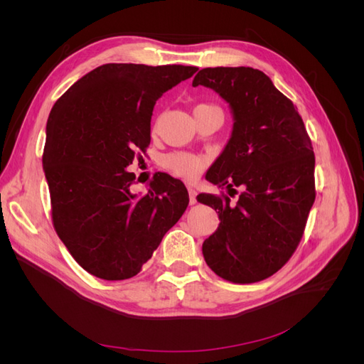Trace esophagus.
Here are the masks:
<instances>
[{"mask_svg": "<svg viewBox=\"0 0 364 364\" xmlns=\"http://www.w3.org/2000/svg\"><path fill=\"white\" fill-rule=\"evenodd\" d=\"M188 194H190V205H194L197 202V199H196V196H197L196 190L194 188H188Z\"/></svg>", "mask_w": 364, "mask_h": 364, "instance_id": "obj_1", "label": "esophagus"}]
</instances>
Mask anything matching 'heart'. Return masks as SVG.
I'll return each mask as SVG.
<instances>
[{
  "label": "heart",
  "instance_id": "heart-1",
  "mask_svg": "<svg viewBox=\"0 0 364 364\" xmlns=\"http://www.w3.org/2000/svg\"><path fill=\"white\" fill-rule=\"evenodd\" d=\"M202 107H214V106L199 105L196 109H202ZM164 165L174 174L181 176V178L194 179L205 167V159L202 156L190 155V153L176 151V153H170V155L164 158Z\"/></svg>",
  "mask_w": 364,
  "mask_h": 364
}]
</instances>
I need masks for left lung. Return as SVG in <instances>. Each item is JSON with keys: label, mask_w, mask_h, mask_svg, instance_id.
I'll use <instances>...</instances> for the list:
<instances>
[{"label": "left lung", "mask_w": 364, "mask_h": 364, "mask_svg": "<svg viewBox=\"0 0 364 364\" xmlns=\"http://www.w3.org/2000/svg\"><path fill=\"white\" fill-rule=\"evenodd\" d=\"M199 85L222 97L234 118L205 178L218 188H243L235 205L229 197L197 196L220 218L203 241V258L226 281L258 282L277 273L302 238L316 199L311 141L294 105L262 71L203 68L193 80Z\"/></svg>", "instance_id": "obj_1"}]
</instances>
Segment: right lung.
Here are the masks:
<instances>
[{"instance_id":"add662e5","label":"right lung","mask_w":364,"mask_h":364,"mask_svg":"<svg viewBox=\"0 0 364 364\" xmlns=\"http://www.w3.org/2000/svg\"><path fill=\"white\" fill-rule=\"evenodd\" d=\"M196 67L106 63L85 74L54 103L42 165L54 229L73 258L97 278L135 277L190 197L182 181L153 176L149 193L130 191L126 168L150 144L158 98Z\"/></svg>"}]
</instances>
